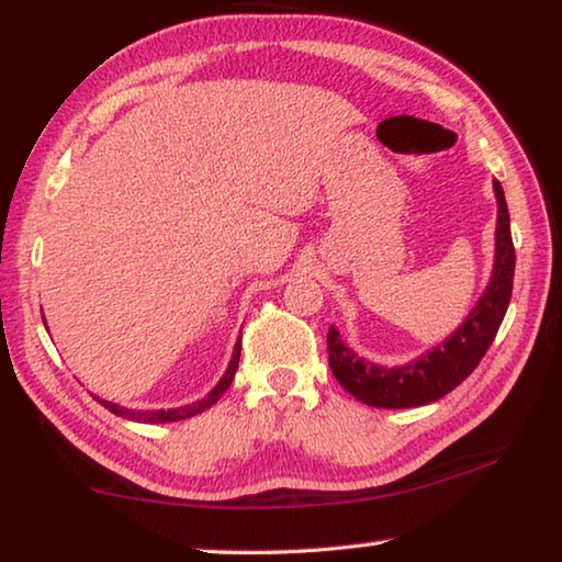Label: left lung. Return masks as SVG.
<instances>
[{
	"label": "left lung",
	"mask_w": 562,
	"mask_h": 562,
	"mask_svg": "<svg viewBox=\"0 0 562 562\" xmlns=\"http://www.w3.org/2000/svg\"><path fill=\"white\" fill-rule=\"evenodd\" d=\"M498 201V225H496V260L486 292L465 317L463 325L443 341L404 367H379L374 361L357 357L339 331L329 327L327 351L329 369L337 382L361 404L376 408H412L431 404L436 398L453 392L469 376L479 361L486 355L491 341L506 317L513 270H516V247L510 237V215L506 195L498 180H493Z\"/></svg>",
	"instance_id": "left-lung-1"
}]
</instances>
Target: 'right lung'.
Returning a JSON list of instances; mask_svg holds the SVG:
<instances>
[{
    "label": "right lung",
    "mask_w": 562,
    "mask_h": 562,
    "mask_svg": "<svg viewBox=\"0 0 562 562\" xmlns=\"http://www.w3.org/2000/svg\"><path fill=\"white\" fill-rule=\"evenodd\" d=\"M237 361H240V341H237V345H235L233 359H231V364H227V372H225V376L221 379V382L215 384V389H213L211 394H207L205 398H201V402H195V404L178 406V408H158V412H133V408H123V406H119V404L103 402V398H99V396H97V402H99L101 406H106L111 414L128 418V422H140V424H168V422H183V418H190V416H195V414L205 412V408H211V406L217 402V398H221V396L227 392V386L233 384V376H235V372H237Z\"/></svg>",
    "instance_id": "right-lung-1"
}]
</instances>
